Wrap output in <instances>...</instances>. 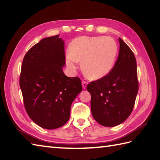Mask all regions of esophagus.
I'll return each mask as SVG.
<instances>
[{"label":"esophagus","instance_id":"esophagus-1","mask_svg":"<svg viewBox=\"0 0 160 160\" xmlns=\"http://www.w3.org/2000/svg\"><path fill=\"white\" fill-rule=\"evenodd\" d=\"M87 84H88V82H86V81H84V80L82 81V88H83V89H86Z\"/></svg>","mask_w":160,"mask_h":160}]
</instances>
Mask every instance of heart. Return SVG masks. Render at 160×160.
Segmentation results:
<instances>
[{
    "instance_id": "heart-1",
    "label": "heart",
    "mask_w": 160,
    "mask_h": 160,
    "mask_svg": "<svg viewBox=\"0 0 160 160\" xmlns=\"http://www.w3.org/2000/svg\"><path fill=\"white\" fill-rule=\"evenodd\" d=\"M118 53V46L109 37L80 36L74 39L67 55V65L72 71L82 60V69L92 79H100L110 72Z\"/></svg>"
}]
</instances>
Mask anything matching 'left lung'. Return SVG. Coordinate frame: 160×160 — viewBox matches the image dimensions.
<instances>
[{
	"label": "left lung",
	"mask_w": 160,
	"mask_h": 160,
	"mask_svg": "<svg viewBox=\"0 0 160 160\" xmlns=\"http://www.w3.org/2000/svg\"><path fill=\"white\" fill-rule=\"evenodd\" d=\"M120 52L115 65L107 76L88 84L91 109L100 124L111 127L120 124L131 115L138 92L136 59L120 38Z\"/></svg>",
	"instance_id": "8db88e82"
}]
</instances>
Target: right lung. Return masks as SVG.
Masks as SVG:
<instances>
[{"label": "right lung", "mask_w": 160, "mask_h": 160, "mask_svg": "<svg viewBox=\"0 0 160 160\" xmlns=\"http://www.w3.org/2000/svg\"><path fill=\"white\" fill-rule=\"evenodd\" d=\"M64 46L59 35L43 38L27 52L21 66L20 87L25 110L36 124L46 129L67 123L71 104L82 89L79 78L63 73Z\"/></svg>", "instance_id": "obj_1"}]
</instances>
